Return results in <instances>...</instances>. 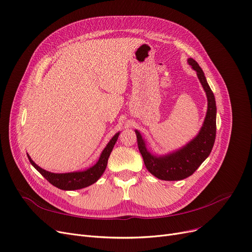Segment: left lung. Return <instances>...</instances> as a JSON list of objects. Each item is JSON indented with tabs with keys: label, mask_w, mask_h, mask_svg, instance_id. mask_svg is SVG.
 <instances>
[{
	"label": "left lung",
	"mask_w": 252,
	"mask_h": 252,
	"mask_svg": "<svg viewBox=\"0 0 252 252\" xmlns=\"http://www.w3.org/2000/svg\"><path fill=\"white\" fill-rule=\"evenodd\" d=\"M188 63L196 71L197 77L202 83L208 98L207 115L198 135L177 152L157 157L148 152L142 135L135 130L138 150L143 156L147 169L156 178L164 181L183 180L192 175L210 155L215 143L216 102L214 94L209 87L203 70L197 62L190 58L188 59Z\"/></svg>",
	"instance_id": "obj_1"
}]
</instances>
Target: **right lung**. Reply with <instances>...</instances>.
<instances>
[{
    "label": "right lung",
    "instance_id": "obj_1",
    "mask_svg": "<svg viewBox=\"0 0 252 252\" xmlns=\"http://www.w3.org/2000/svg\"><path fill=\"white\" fill-rule=\"evenodd\" d=\"M118 136H119V133H117L112 139H110V142L102 151L101 156H100L98 162L94 166L85 170V172H76V173H68V174L49 173L47 170H44L43 168L39 167L29 155H28V158L30 160V162H31V164L38 170V172L41 174L50 184L56 186L57 188H60L62 190L82 189L94 184L96 181L102 176L107 165L108 157L110 153H112L113 148L118 139Z\"/></svg>",
    "mask_w": 252,
    "mask_h": 252
}]
</instances>
